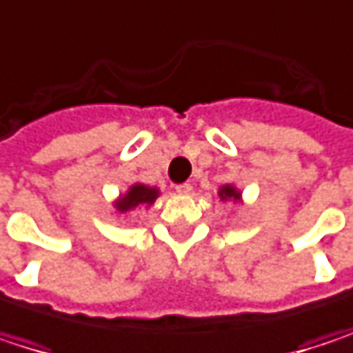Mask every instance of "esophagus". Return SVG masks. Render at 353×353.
<instances>
[{"label": "esophagus", "instance_id": "1", "mask_svg": "<svg viewBox=\"0 0 353 353\" xmlns=\"http://www.w3.org/2000/svg\"><path fill=\"white\" fill-rule=\"evenodd\" d=\"M176 192L177 194H190V192H192V183H188V181H183V183H177Z\"/></svg>", "mask_w": 353, "mask_h": 353}]
</instances>
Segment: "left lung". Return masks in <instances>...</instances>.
<instances>
[{
	"instance_id": "1",
	"label": "left lung",
	"mask_w": 353,
	"mask_h": 353,
	"mask_svg": "<svg viewBox=\"0 0 353 353\" xmlns=\"http://www.w3.org/2000/svg\"><path fill=\"white\" fill-rule=\"evenodd\" d=\"M219 196L223 198V200H227V198H233V200H239V192L233 188V185H225V188H221V192H219Z\"/></svg>"
}]
</instances>
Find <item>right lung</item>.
Instances as JSON below:
<instances>
[{
    "label": "right lung",
    "mask_w": 353,
    "mask_h": 353,
    "mask_svg": "<svg viewBox=\"0 0 353 353\" xmlns=\"http://www.w3.org/2000/svg\"><path fill=\"white\" fill-rule=\"evenodd\" d=\"M155 198H157V190H155V188H147V185L137 183V185H132V188L128 190L126 196L120 198V202L116 204V208H118L120 212H126V210H130V208H134V206L151 204Z\"/></svg>",
    "instance_id": "add662e5"
}]
</instances>
